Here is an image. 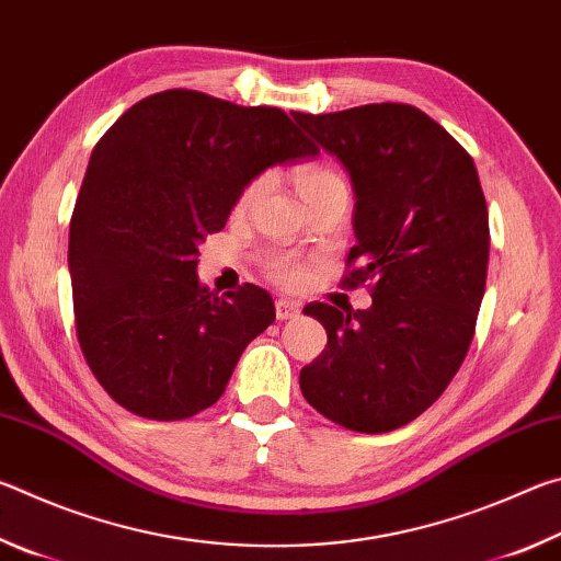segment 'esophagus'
I'll return each instance as SVG.
<instances>
[{
  "label": "esophagus",
  "mask_w": 561,
  "mask_h": 561,
  "mask_svg": "<svg viewBox=\"0 0 561 561\" xmlns=\"http://www.w3.org/2000/svg\"><path fill=\"white\" fill-rule=\"evenodd\" d=\"M274 311H277V319H279V321H287V319H297L301 309H299L297 301L279 299L277 304H274Z\"/></svg>",
  "instance_id": "obj_1"
}]
</instances>
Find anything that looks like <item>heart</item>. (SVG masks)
I'll use <instances>...</instances> for the list:
<instances>
[{"label":"heart","mask_w":561,"mask_h":561,"mask_svg":"<svg viewBox=\"0 0 561 561\" xmlns=\"http://www.w3.org/2000/svg\"><path fill=\"white\" fill-rule=\"evenodd\" d=\"M297 187L304 203L311 201L321 193H329V190H346V180L336 173L334 168L329 165H304L297 173ZM264 190V178H254L250 185H247L240 197H237V210H247L254 201H257L260 193ZM262 270L267 277L279 284L284 289H299L309 279V264L291 252H277L272 250L262 257Z\"/></svg>","instance_id":"b5f03b06"}]
</instances>
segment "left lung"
Here are the masks:
<instances>
[{"instance_id": "8db88e82", "label": "left lung", "mask_w": 561, "mask_h": 561, "mask_svg": "<svg viewBox=\"0 0 561 561\" xmlns=\"http://www.w3.org/2000/svg\"><path fill=\"white\" fill-rule=\"evenodd\" d=\"M294 121L348 170L356 244L346 287L368 309L309 304L327 348L301 368L309 405L356 433H388L438 401L462 366L485 294L490 222L478 170L440 123L408 103Z\"/></svg>"}]
</instances>
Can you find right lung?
<instances>
[{
  "instance_id": "1",
  "label": "right lung",
  "mask_w": 561,
  "mask_h": 561,
  "mask_svg": "<svg viewBox=\"0 0 561 561\" xmlns=\"http://www.w3.org/2000/svg\"><path fill=\"white\" fill-rule=\"evenodd\" d=\"M319 148L282 108L170 89L103 133L69 230L76 336L113 401L183 421L225 393L244 346L274 321L254 284L217 297L197 244L220 232L262 170Z\"/></svg>"
}]
</instances>
